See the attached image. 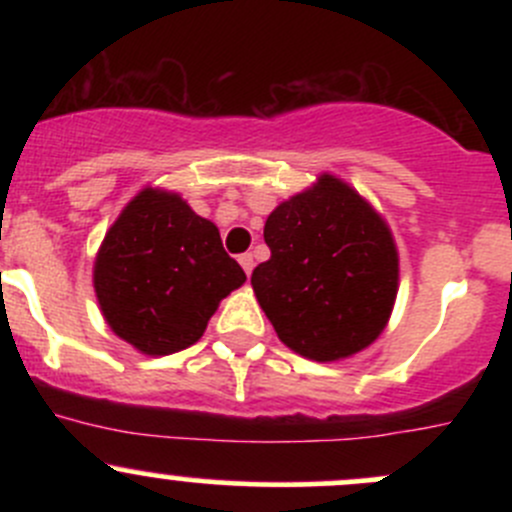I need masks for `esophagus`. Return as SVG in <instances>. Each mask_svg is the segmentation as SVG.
I'll use <instances>...</instances> for the list:
<instances>
[{
	"label": "esophagus",
	"mask_w": 512,
	"mask_h": 512,
	"mask_svg": "<svg viewBox=\"0 0 512 512\" xmlns=\"http://www.w3.org/2000/svg\"><path fill=\"white\" fill-rule=\"evenodd\" d=\"M237 262H240V265H242L245 275H252V267H255V257H252L250 252H245V255L237 257Z\"/></svg>",
	"instance_id": "esophagus-1"
}]
</instances>
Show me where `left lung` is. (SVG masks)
I'll use <instances>...</instances> for the list:
<instances>
[{
    "label": "left lung",
    "mask_w": 512,
    "mask_h": 512,
    "mask_svg": "<svg viewBox=\"0 0 512 512\" xmlns=\"http://www.w3.org/2000/svg\"><path fill=\"white\" fill-rule=\"evenodd\" d=\"M270 260L252 289L277 337L314 361L369 347L389 322L399 255L384 220L347 183L322 175L265 223Z\"/></svg>",
    "instance_id": "obj_1"
}]
</instances>
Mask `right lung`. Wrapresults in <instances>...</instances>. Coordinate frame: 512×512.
<instances>
[{
    "label": "right lung",
    "mask_w": 512,
    "mask_h": 512,
    "mask_svg": "<svg viewBox=\"0 0 512 512\" xmlns=\"http://www.w3.org/2000/svg\"><path fill=\"white\" fill-rule=\"evenodd\" d=\"M242 282L245 272L225 252L218 227L180 195L153 188L118 215L94 267L108 327L151 356L198 342L220 299Z\"/></svg>",
    "instance_id": "right-lung-1"
}]
</instances>
